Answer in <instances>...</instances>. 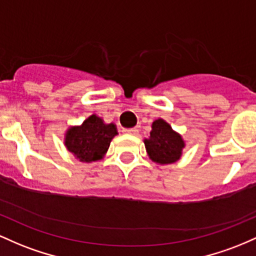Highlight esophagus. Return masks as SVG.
Here are the masks:
<instances>
[{
    "instance_id": "34e87169",
    "label": "esophagus",
    "mask_w": 256,
    "mask_h": 256,
    "mask_svg": "<svg viewBox=\"0 0 256 256\" xmlns=\"http://www.w3.org/2000/svg\"><path fill=\"white\" fill-rule=\"evenodd\" d=\"M123 133L130 134V136H136L138 129L136 128H130V129H123Z\"/></svg>"
}]
</instances>
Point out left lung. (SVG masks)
Wrapping results in <instances>:
<instances>
[{
  "instance_id": "8db88e82",
  "label": "left lung",
  "mask_w": 256,
  "mask_h": 256,
  "mask_svg": "<svg viewBox=\"0 0 256 256\" xmlns=\"http://www.w3.org/2000/svg\"><path fill=\"white\" fill-rule=\"evenodd\" d=\"M151 127L150 136L144 139L148 158L162 166L179 160L185 148L182 136L162 118L154 120Z\"/></svg>"
}]
</instances>
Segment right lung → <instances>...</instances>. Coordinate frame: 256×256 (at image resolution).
<instances>
[{
  "instance_id": "1",
  "label": "right lung",
  "mask_w": 256,
  "mask_h": 256,
  "mask_svg": "<svg viewBox=\"0 0 256 256\" xmlns=\"http://www.w3.org/2000/svg\"><path fill=\"white\" fill-rule=\"evenodd\" d=\"M117 134L114 123H105L102 117L92 114L82 124L71 126L66 130L64 144L80 162L92 163L104 158Z\"/></svg>"
}]
</instances>
